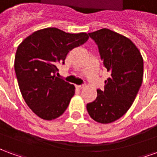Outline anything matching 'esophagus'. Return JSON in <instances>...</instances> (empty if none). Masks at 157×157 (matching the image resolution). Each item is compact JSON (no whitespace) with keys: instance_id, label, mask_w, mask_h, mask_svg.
Returning a JSON list of instances; mask_svg holds the SVG:
<instances>
[{"instance_id":"1","label":"esophagus","mask_w":157,"mask_h":157,"mask_svg":"<svg viewBox=\"0 0 157 157\" xmlns=\"http://www.w3.org/2000/svg\"><path fill=\"white\" fill-rule=\"evenodd\" d=\"M84 86H85L84 85H76L75 86V87H76L77 89H82L83 87H84Z\"/></svg>"}]
</instances>
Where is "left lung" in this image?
Segmentation results:
<instances>
[{
    "instance_id": "obj_1",
    "label": "left lung",
    "mask_w": 157,
    "mask_h": 157,
    "mask_svg": "<svg viewBox=\"0 0 157 157\" xmlns=\"http://www.w3.org/2000/svg\"><path fill=\"white\" fill-rule=\"evenodd\" d=\"M88 34L98 46L109 77L104 90H97V98L86 104V109L93 120L109 124L125 114L135 101L143 81V58L130 39L110 29Z\"/></svg>"
}]
</instances>
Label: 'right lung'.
Instances as JSON below:
<instances>
[{
  "label": "right lung",
  "mask_w": 157,
  "mask_h": 157,
  "mask_svg": "<svg viewBox=\"0 0 157 157\" xmlns=\"http://www.w3.org/2000/svg\"><path fill=\"white\" fill-rule=\"evenodd\" d=\"M86 33H69L56 28L36 31L17 47L14 68L23 99L36 115L52 120L62 115L75 86L57 77L56 65L65 64L72 48L87 41Z\"/></svg>",
  "instance_id": "obj_1"
}]
</instances>
